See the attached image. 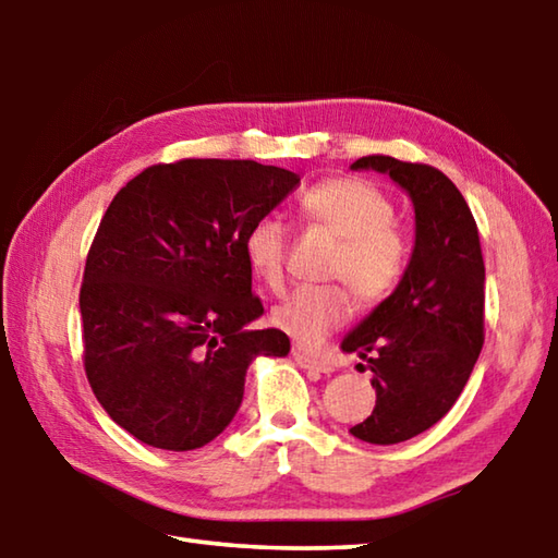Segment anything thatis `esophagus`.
<instances>
[{
  "mask_svg": "<svg viewBox=\"0 0 558 558\" xmlns=\"http://www.w3.org/2000/svg\"><path fill=\"white\" fill-rule=\"evenodd\" d=\"M292 359H295V364L302 366V369H310V372H319V374H329L335 372V364L329 362V359H323V356H315L305 352V349L295 347L292 349Z\"/></svg>",
  "mask_w": 558,
  "mask_h": 558,
  "instance_id": "34e87169",
  "label": "esophagus"
}]
</instances>
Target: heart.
<instances>
[{"label": "heart", "instance_id": "b5f03b06", "mask_svg": "<svg viewBox=\"0 0 558 558\" xmlns=\"http://www.w3.org/2000/svg\"><path fill=\"white\" fill-rule=\"evenodd\" d=\"M300 216L339 239L329 276L344 280L362 302H379L396 288L405 268V241L393 226V204L381 189L362 179H327L300 196ZM288 229L272 216L251 226L245 258L268 288L286 280ZM352 317V300L337 286H305L272 310V323L292 342L315 349Z\"/></svg>", "mask_w": 558, "mask_h": 558}]
</instances>
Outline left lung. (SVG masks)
Segmentation results:
<instances>
[{"instance_id": "1", "label": "left lung", "mask_w": 558, "mask_h": 558, "mask_svg": "<svg viewBox=\"0 0 558 558\" xmlns=\"http://www.w3.org/2000/svg\"><path fill=\"white\" fill-rule=\"evenodd\" d=\"M352 169L389 174L415 214L401 282L342 339V352L369 366L376 389L372 415L349 433L393 446L436 426L465 389L485 342V263L470 206L440 169L386 155L356 159Z\"/></svg>"}]
</instances>
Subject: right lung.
<instances>
[{"mask_svg": "<svg viewBox=\"0 0 558 558\" xmlns=\"http://www.w3.org/2000/svg\"><path fill=\"white\" fill-rule=\"evenodd\" d=\"M300 184L253 159L147 167L110 202L81 286L83 364L130 436L194 450L233 421L256 356H286L251 290L245 235Z\"/></svg>", "mask_w": 558, "mask_h": 558, "instance_id": "1", "label": "right lung"}]
</instances>
